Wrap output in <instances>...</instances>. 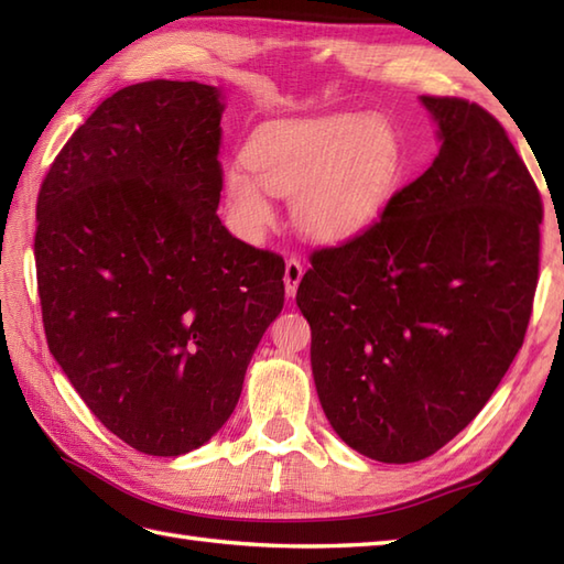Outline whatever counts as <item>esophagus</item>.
I'll return each instance as SVG.
<instances>
[{
  "instance_id": "1",
  "label": "esophagus",
  "mask_w": 564,
  "mask_h": 564,
  "mask_svg": "<svg viewBox=\"0 0 564 564\" xmlns=\"http://www.w3.org/2000/svg\"><path fill=\"white\" fill-rule=\"evenodd\" d=\"M303 263L301 259L291 257L289 261H285V273H283V283H285V293L289 295H295L297 293V285H301V279H303Z\"/></svg>"
}]
</instances>
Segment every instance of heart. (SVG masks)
Instances as JSON below:
<instances>
[{
  "instance_id": "heart-1",
  "label": "heart",
  "mask_w": 564,
  "mask_h": 564,
  "mask_svg": "<svg viewBox=\"0 0 564 564\" xmlns=\"http://www.w3.org/2000/svg\"><path fill=\"white\" fill-rule=\"evenodd\" d=\"M402 135L386 116L339 113L261 128L247 162L225 166L237 225L254 237L273 220V196L291 198L297 230L317 242H346L386 210L402 174Z\"/></svg>"
}]
</instances>
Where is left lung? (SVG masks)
<instances>
[{
    "label": "left lung",
    "instance_id": "8db88e82",
    "mask_svg": "<svg viewBox=\"0 0 564 564\" xmlns=\"http://www.w3.org/2000/svg\"><path fill=\"white\" fill-rule=\"evenodd\" d=\"M438 158L366 232L315 249L297 285L315 388L344 443L380 463L434 455L519 354L541 267L543 200L482 106L422 97Z\"/></svg>",
    "mask_w": 564,
    "mask_h": 564
}]
</instances>
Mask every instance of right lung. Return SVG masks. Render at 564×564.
<instances>
[{"label": "right lung", "mask_w": 564, "mask_h": 564, "mask_svg": "<svg viewBox=\"0 0 564 564\" xmlns=\"http://www.w3.org/2000/svg\"><path fill=\"white\" fill-rule=\"evenodd\" d=\"M220 91L111 94L59 150L35 206L47 349L99 422L148 455L203 446L283 307L285 263L218 218Z\"/></svg>", "instance_id": "1"}]
</instances>
